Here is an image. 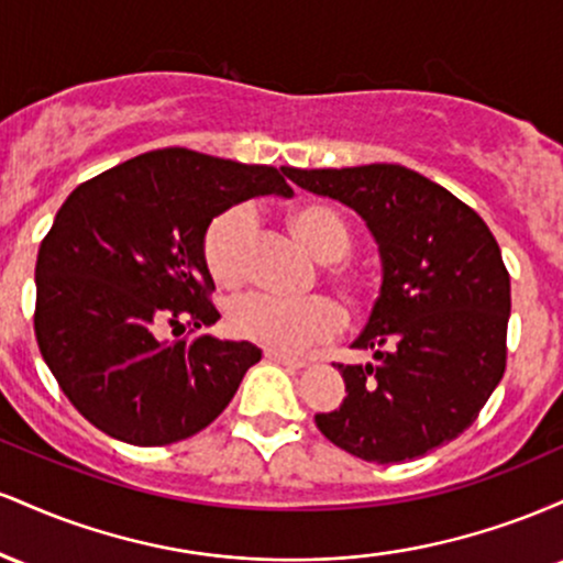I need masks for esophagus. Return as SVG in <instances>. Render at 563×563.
Segmentation results:
<instances>
[{"label": "esophagus", "instance_id": "obj_1", "mask_svg": "<svg viewBox=\"0 0 563 563\" xmlns=\"http://www.w3.org/2000/svg\"><path fill=\"white\" fill-rule=\"evenodd\" d=\"M264 357H267V360H269V363H277V365H286V367H303V365H307V360H299V357H290V354L275 352V349H267V352H264Z\"/></svg>", "mask_w": 563, "mask_h": 563}]
</instances>
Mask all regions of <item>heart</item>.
Masks as SVG:
<instances>
[{"instance_id": "obj_1", "label": "heart", "mask_w": 563, "mask_h": 563, "mask_svg": "<svg viewBox=\"0 0 563 563\" xmlns=\"http://www.w3.org/2000/svg\"><path fill=\"white\" fill-rule=\"evenodd\" d=\"M290 228L320 262L335 264L352 254V230L328 206H303L294 211ZM251 238L254 214L245 206H230L209 222L203 232V262L219 286L235 288L245 280ZM333 280L349 307H363V288L357 283L344 275H333ZM228 325L238 339L288 354L339 335L344 318L339 307L322 296L277 299L269 294H249L230 303Z\"/></svg>"}]
</instances>
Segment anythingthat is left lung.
<instances>
[{
    "label": "left lung",
    "mask_w": 563,
    "mask_h": 563,
    "mask_svg": "<svg viewBox=\"0 0 563 563\" xmlns=\"http://www.w3.org/2000/svg\"><path fill=\"white\" fill-rule=\"evenodd\" d=\"M303 190L365 219L384 262L380 296L354 349L367 365H335L339 410L314 423L367 463H405L461 437L506 373L510 277L484 219L399 164L283 169Z\"/></svg>",
    "instance_id": "left-lung-1"
}]
</instances>
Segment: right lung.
Returning <instances> with one entry per match:
<instances>
[{
    "mask_svg": "<svg viewBox=\"0 0 563 563\" xmlns=\"http://www.w3.org/2000/svg\"><path fill=\"white\" fill-rule=\"evenodd\" d=\"M288 174L187 147L142 153L76 187L38 245L34 333L70 405L121 442L206 429L262 349L219 341L203 232L232 203L294 196ZM166 327H190L166 342Z\"/></svg>",
    "mask_w": 563,
    "mask_h": 563,
    "instance_id": "1",
    "label": "right lung"
}]
</instances>
